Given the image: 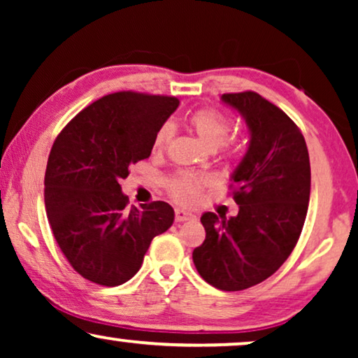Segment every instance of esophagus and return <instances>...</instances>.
Returning a JSON list of instances; mask_svg holds the SVG:
<instances>
[{
	"label": "esophagus",
	"mask_w": 358,
	"mask_h": 358,
	"mask_svg": "<svg viewBox=\"0 0 358 358\" xmlns=\"http://www.w3.org/2000/svg\"><path fill=\"white\" fill-rule=\"evenodd\" d=\"M190 220H195V215L190 212H185V210H176V222L182 223V222H190Z\"/></svg>",
	"instance_id": "1"
}]
</instances>
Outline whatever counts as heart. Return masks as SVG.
Listing matches in <instances>:
<instances>
[{
	"instance_id": "obj_1",
	"label": "heart",
	"mask_w": 358,
	"mask_h": 358,
	"mask_svg": "<svg viewBox=\"0 0 358 358\" xmlns=\"http://www.w3.org/2000/svg\"><path fill=\"white\" fill-rule=\"evenodd\" d=\"M189 129L197 135V138L207 146L208 150H215L227 141L229 135V120L222 112L213 109V107H202L195 110L187 119ZM174 135L173 125L164 124L156 130L153 138V151L155 153H163L168 148ZM243 146L239 143H224L223 155L228 159H236L241 155ZM210 185V179L207 176H194V174H178L169 182V190L176 202L182 205H195L199 202L202 190Z\"/></svg>"
}]
</instances>
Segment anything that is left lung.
Returning a JSON list of instances; mask_svg holds the SVG:
<instances>
[{
	"label": "left lung",
	"instance_id": "left-lung-1",
	"mask_svg": "<svg viewBox=\"0 0 358 358\" xmlns=\"http://www.w3.org/2000/svg\"><path fill=\"white\" fill-rule=\"evenodd\" d=\"M249 129L246 155L234 169L236 217L202 215L205 241L192 259L200 277L224 292L257 285L275 273L300 238L310 202V155L290 117L252 91L223 94Z\"/></svg>",
	"mask_w": 358,
	"mask_h": 358
}]
</instances>
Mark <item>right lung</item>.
I'll use <instances>...</instances> for the list:
<instances>
[{"label": "right lung", "instance_id": "add662e5", "mask_svg": "<svg viewBox=\"0 0 358 358\" xmlns=\"http://www.w3.org/2000/svg\"><path fill=\"white\" fill-rule=\"evenodd\" d=\"M169 96L120 91L83 109L57 136L45 171V210L71 267L117 287L140 271L155 236L174 222L166 202L127 207L120 180L150 158L156 130L178 109Z\"/></svg>", "mask_w": 358, "mask_h": 358}]
</instances>
